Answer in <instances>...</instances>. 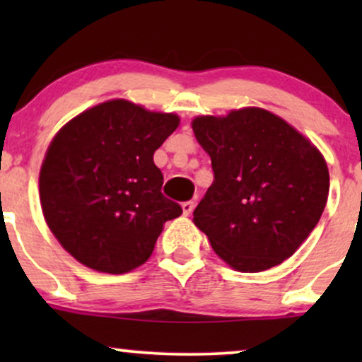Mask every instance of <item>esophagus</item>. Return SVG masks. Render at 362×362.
<instances>
[{
  "label": "esophagus",
  "instance_id": "1",
  "mask_svg": "<svg viewBox=\"0 0 362 362\" xmlns=\"http://www.w3.org/2000/svg\"><path fill=\"white\" fill-rule=\"evenodd\" d=\"M194 201H187L182 204V211H184V216H189L194 211Z\"/></svg>",
  "mask_w": 362,
  "mask_h": 362
}]
</instances>
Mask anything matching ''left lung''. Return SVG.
Segmentation results:
<instances>
[{"mask_svg":"<svg viewBox=\"0 0 362 362\" xmlns=\"http://www.w3.org/2000/svg\"><path fill=\"white\" fill-rule=\"evenodd\" d=\"M214 182L194 223L230 267L260 272L289 259L325 209L330 177L322 153L286 120L247 107L192 120Z\"/></svg>","mask_w":362,"mask_h":362,"instance_id":"8db88e82","label":"left lung"}]
</instances>
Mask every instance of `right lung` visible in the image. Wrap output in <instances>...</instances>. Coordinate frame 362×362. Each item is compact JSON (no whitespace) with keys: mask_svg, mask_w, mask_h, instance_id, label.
Here are the masks:
<instances>
[{"mask_svg":"<svg viewBox=\"0 0 362 362\" xmlns=\"http://www.w3.org/2000/svg\"><path fill=\"white\" fill-rule=\"evenodd\" d=\"M175 114L110 100L76 115L45 153L40 206L66 252L93 271L124 274L149 259L182 207L161 194L153 155L178 127Z\"/></svg>","mask_w":362,"mask_h":362,"instance_id":"obj_1","label":"right lung"}]
</instances>
